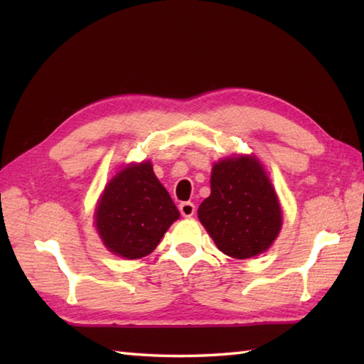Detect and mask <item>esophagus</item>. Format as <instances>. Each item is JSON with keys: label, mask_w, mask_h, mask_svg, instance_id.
I'll list each match as a JSON object with an SVG mask.
<instances>
[{"label": "esophagus", "mask_w": 364, "mask_h": 364, "mask_svg": "<svg viewBox=\"0 0 364 364\" xmlns=\"http://www.w3.org/2000/svg\"><path fill=\"white\" fill-rule=\"evenodd\" d=\"M180 213L183 218H192L196 214V205L192 202H183L180 205Z\"/></svg>", "instance_id": "1"}]
</instances>
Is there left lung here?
<instances>
[{
	"label": "left lung",
	"mask_w": 364,
	"mask_h": 364,
	"mask_svg": "<svg viewBox=\"0 0 364 364\" xmlns=\"http://www.w3.org/2000/svg\"><path fill=\"white\" fill-rule=\"evenodd\" d=\"M198 219L218 249L245 259L266 252L282 230V206L261 162L231 156L213 166L211 196Z\"/></svg>",
	"instance_id": "8db88e82"
}]
</instances>
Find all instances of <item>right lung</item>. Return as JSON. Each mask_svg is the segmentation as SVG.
Listing matches in <instances>:
<instances>
[{"mask_svg":"<svg viewBox=\"0 0 364 364\" xmlns=\"http://www.w3.org/2000/svg\"><path fill=\"white\" fill-rule=\"evenodd\" d=\"M180 211L150 161L123 167L106 184L95 210V228L106 249L127 259L151 253Z\"/></svg>","mask_w":364,"mask_h":364,"instance_id":"1","label":"right lung"}]
</instances>
